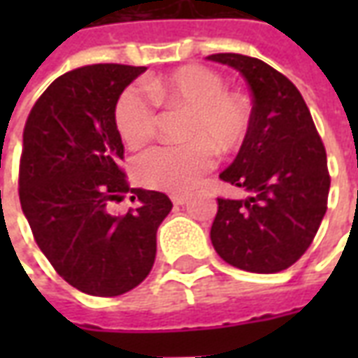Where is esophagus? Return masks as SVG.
<instances>
[{"instance_id":"1","label":"esophagus","mask_w":358,"mask_h":358,"mask_svg":"<svg viewBox=\"0 0 358 358\" xmlns=\"http://www.w3.org/2000/svg\"><path fill=\"white\" fill-rule=\"evenodd\" d=\"M171 199L174 205H184V203H187V199H189V197H187L186 194H172Z\"/></svg>"}]
</instances>
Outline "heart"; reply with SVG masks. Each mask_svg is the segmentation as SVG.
<instances>
[{
	"instance_id": "b5f03b06",
	"label": "heart",
	"mask_w": 358,
	"mask_h": 358,
	"mask_svg": "<svg viewBox=\"0 0 358 358\" xmlns=\"http://www.w3.org/2000/svg\"><path fill=\"white\" fill-rule=\"evenodd\" d=\"M157 105L184 107L187 118L184 145H155L136 157L134 176L143 186L187 192L215 164L213 148L232 151L245 140L251 110L241 95L228 94L224 80L207 66L187 65L164 78L128 86L115 103V128L130 149L148 143L157 130Z\"/></svg>"
}]
</instances>
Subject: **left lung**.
<instances>
[{
    "instance_id": "obj_1",
    "label": "left lung",
    "mask_w": 358,
    "mask_h": 358,
    "mask_svg": "<svg viewBox=\"0 0 358 358\" xmlns=\"http://www.w3.org/2000/svg\"><path fill=\"white\" fill-rule=\"evenodd\" d=\"M207 59L236 69L253 95L248 136L234 163L220 172V180L249 195L218 199L213 248L236 268L282 272L307 251L326 215V149L303 95L284 74L240 53Z\"/></svg>"
}]
</instances>
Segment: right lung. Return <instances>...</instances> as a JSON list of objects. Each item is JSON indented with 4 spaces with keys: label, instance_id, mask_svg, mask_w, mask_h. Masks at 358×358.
I'll return each mask as SVG.
<instances>
[{
    "label": "right lung",
    "instance_id": "right-lung-1",
    "mask_svg": "<svg viewBox=\"0 0 358 358\" xmlns=\"http://www.w3.org/2000/svg\"><path fill=\"white\" fill-rule=\"evenodd\" d=\"M141 73L145 66L113 63L65 73L40 95L22 134L19 197L36 243L65 282L97 297L148 278L172 209L161 192L130 187L118 169L115 103ZM128 193L133 209L113 215L110 205Z\"/></svg>",
    "mask_w": 358,
    "mask_h": 358
}]
</instances>
